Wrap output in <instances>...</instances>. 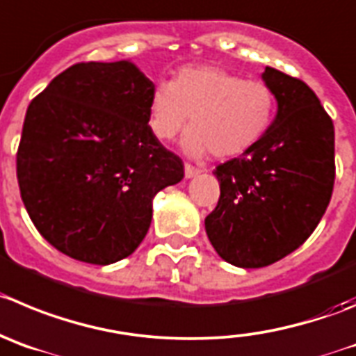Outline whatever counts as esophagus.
Instances as JSON below:
<instances>
[{
  "mask_svg": "<svg viewBox=\"0 0 356 356\" xmlns=\"http://www.w3.org/2000/svg\"><path fill=\"white\" fill-rule=\"evenodd\" d=\"M198 174H200V170H198V168L191 167V165H184V175H186V179H193V177H197Z\"/></svg>",
  "mask_w": 356,
  "mask_h": 356,
  "instance_id": "esophagus-1",
  "label": "esophagus"
}]
</instances>
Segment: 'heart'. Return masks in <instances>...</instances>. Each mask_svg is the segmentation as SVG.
Masks as SVG:
<instances>
[{
  "label": "heart",
  "instance_id": "obj_1",
  "mask_svg": "<svg viewBox=\"0 0 356 356\" xmlns=\"http://www.w3.org/2000/svg\"><path fill=\"white\" fill-rule=\"evenodd\" d=\"M275 105L274 89L265 82L244 81L219 66H186L174 81L152 89L149 128L158 140H172L189 118L191 129L182 140L186 154L235 158L265 137Z\"/></svg>",
  "mask_w": 356,
  "mask_h": 356
}]
</instances>
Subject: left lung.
I'll return each mask as SVG.
<instances>
[{"mask_svg":"<svg viewBox=\"0 0 356 356\" xmlns=\"http://www.w3.org/2000/svg\"><path fill=\"white\" fill-rule=\"evenodd\" d=\"M277 99L265 137L216 167L219 200L205 218L216 253L242 268L267 267L300 248L318 227L335 179L334 122L305 82L267 66Z\"/></svg>","mask_w":356,"mask_h":356,"instance_id":"left-lung-1","label":"left lung"}]
</instances>
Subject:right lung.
Returning a JSON list of instances; mask_svg holds the SVG:
<instances>
[{"label": "right lung", "mask_w": 356, "mask_h": 356, "mask_svg": "<svg viewBox=\"0 0 356 356\" xmlns=\"http://www.w3.org/2000/svg\"><path fill=\"white\" fill-rule=\"evenodd\" d=\"M154 89L135 63H79L26 112L17 151L24 207L42 237L75 260L111 265L151 227L152 200L184 165L149 128Z\"/></svg>", "instance_id": "obj_1"}]
</instances>
